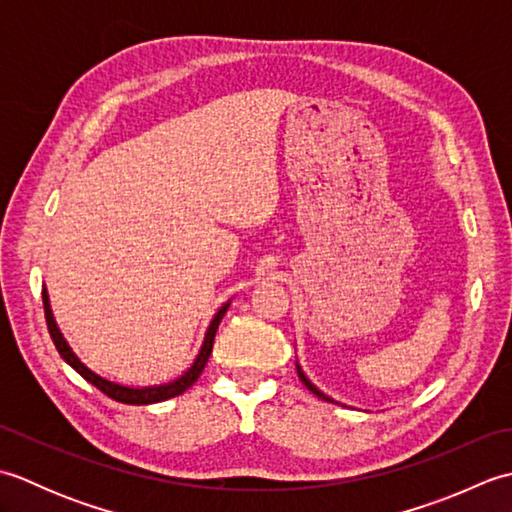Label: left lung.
I'll return each mask as SVG.
<instances>
[{
	"mask_svg": "<svg viewBox=\"0 0 512 512\" xmlns=\"http://www.w3.org/2000/svg\"><path fill=\"white\" fill-rule=\"evenodd\" d=\"M297 372H299V378H301V383H303V385H306V387H308V389L312 391V394H314V396H319L321 400H328V402H334L332 398H328V396H325V394H323V391H319L317 387H314V385L310 383V380L306 378V374H303V372H301V367H299V365H297Z\"/></svg>",
	"mask_w": 512,
	"mask_h": 512,
	"instance_id": "obj_1",
	"label": "left lung"
}]
</instances>
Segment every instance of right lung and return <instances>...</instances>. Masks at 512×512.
Instances as JSON below:
<instances>
[{
    "label": "right lung",
    "mask_w": 512,
    "mask_h": 512,
    "mask_svg": "<svg viewBox=\"0 0 512 512\" xmlns=\"http://www.w3.org/2000/svg\"><path fill=\"white\" fill-rule=\"evenodd\" d=\"M43 310H46V323H48V332L52 336V343L54 347H57V352L61 354V358L65 363H68L72 369H76L88 383H92L96 389H101L105 396H110L112 400H118V402H125V405H151V402H162V400H169L173 396H180L182 391H187L195 380L200 378L202 369L206 365V361H209L211 356V350H213V341H215V332H217V325H220L222 317L228 310V303H224V306L217 310V314L213 317L209 330H206V336H204V343H202V350L198 354V358H195V363L184 372V376H180L178 380H173V383H167V385H158V387H143V389H136V387H125V385H118V383H112V380H105L103 376L94 374L92 369L85 367L79 356H76L70 345L65 343L63 334L59 332L57 323H54V317H52V310H50V301H48V292L43 290Z\"/></svg>",
    "instance_id": "obj_1"
}]
</instances>
